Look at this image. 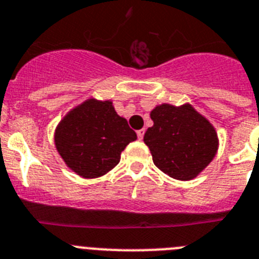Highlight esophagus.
<instances>
[{
	"label": "esophagus",
	"instance_id": "1",
	"mask_svg": "<svg viewBox=\"0 0 259 259\" xmlns=\"http://www.w3.org/2000/svg\"><path fill=\"white\" fill-rule=\"evenodd\" d=\"M137 136H138V139H143V137H145V129H141L137 132Z\"/></svg>",
	"mask_w": 259,
	"mask_h": 259
}]
</instances>
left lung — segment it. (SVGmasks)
Returning <instances> with one entry per match:
<instances>
[{"label":"left lung","instance_id":"8db88e82","mask_svg":"<svg viewBox=\"0 0 259 259\" xmlns=\"http://www.w3.org/2000/svg\"><path fill=\"white\" fill-rule=\"evenodd\" d=\"M150 116L154 125L143 141L155 165L169 177L193 180L217 155L219 139L215 127L190 104H160Z\"/></svg>","mask_w":259,"mask_h":259}]
</instances>
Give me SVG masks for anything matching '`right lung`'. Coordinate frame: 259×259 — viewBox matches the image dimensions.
Listing matches in <instances>:
<instances>
[{
    "label": "right lung",
    "instance_id": "add662e5",
    "mask_svg": "<svg viewBox=\"0 0 259 259\" xmlns=\"http://www.w3.org/2000/svg\"><path fill=\"white\" fill-rule=\"evenodd\" d=\"M136 139V132L117 114L111 100L96 99L73 108L55 132L60 156L83 179H96L113 169L121 152Z\"/></svg>",
    "mask_w": 259,
    "mask_h": 259
}]
</instances>
